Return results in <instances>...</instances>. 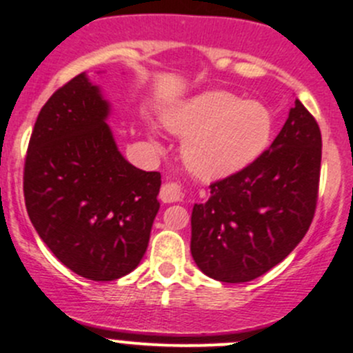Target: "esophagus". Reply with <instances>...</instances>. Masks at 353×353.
Wrapping results in <instances>:
<instances>
[{"mask_svg": "<svg viewBox=\"0 0 353 353\" xmlns=\"http://www.w3.org/2000/svg\"><path fill=\"white\" fill-rule=\"evenodd\" d=\"M160 199L163 203H176L183 199V191L181 186H177L176 183H165L160 190Z\"/></svg>", "mask_w": 353, "mask_h": 353, "instance_id": "obj_1", "label": "esophagus"}]
</instances>
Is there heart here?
Here are the masks:
<instances>
[{
  "mask_svg": "<svg viewBox=\"0 0 353 353\" xmlns=\"http://www.w3.org/2000/svg\"><path fill=\"white\" fill-rule=\"evenodd\" d=\"M162 119L170 133L184 140L186 169L203 181L244 170L265 154L273 137V116L266 105L225 90L176 102L163 110Z\"/></svg>",
  "mask_w": 353,
  "mask_h": 353,
  "instance_id": "b5f03b06",
  "label": "heart"
}]
</instances>
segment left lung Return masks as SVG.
I'll use <instances>...</instances> for the list:
<instances>
[{
    "mask_svg": "<svg viewBox=\"0 0 353 353\" xmlns=\"http://www.w3.org/2000/svg\"><path fill=\"white\" fill-rule=\"evenodd\" d=\"M321 170V131L295 99L279 137L254 163L210 186L191 213V254L225 283L265 275L302 241L312 222Z\"/></svg>",
    "mask_w": 353,
    "mask_h": 353,
    "instance_id": "obj_1",
    "label": "left lung"
}]
</instances>
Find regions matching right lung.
<instances>
[{"label":"right lung","instance_id":"add662e5","mask_svg":"<svg viewBox=\"0 0 353 353\" xmlns=\"http://www.w3.org/2000/svg\"><path fill=\"white\" fill-rule=\"evenodd\" d=\"M102 88L80 73L39 112L23 172L32 225L71 272L110 282L140 265L159 213L160 174L117 148Z\"/></svg>","mask_w":353,"mask_h":353}]
</instances>
